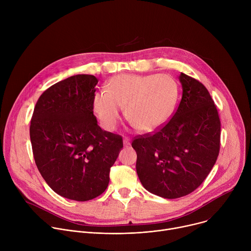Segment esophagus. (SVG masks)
<instances>
[{
  "instance_id": "esophagus-1",
  "label": "esophagus",
  "mask_w": 251,
  "mask_h": 251,
  "mask_svg": "<svg viewBox=\"0 0 251 251\" xmlns=\"http://www.w3.org/2000/svg\"><path fill=\"white\" fill-rule=\"evenodd\" d=\"M123 144H124V146H125V147H127V146H129V145H130V138H129V137H125V138H124V140H123Z\"/></svg>"
}]
</instances>
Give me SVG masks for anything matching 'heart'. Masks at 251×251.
<instances>
[{
	"label": "heart",
	"instance_id": "b5f03b06",
	"mask_svg": "<svg viewBox=\"0 0 251 251\" xmlns=\"http://www.w3.org/2000/svg\"><path fill=\"white\" fill-rule=\"evenodd\" d=\"M178 98L176 81L167 75H119L97 92L93 110L101 126L114 130L121 120L122 107L133 125L144 133L162 128L172 117Z\"/></svg>",
	"mask_w": 251,
	"mask_h": 251
}]
</instances>
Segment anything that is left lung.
<instances>
[{
	"label": "left lung",
	"mask_w": 251,
	"mask_h": 251,
	"mask_svg": "<svg viewBox=\"0 0 251 251\" xmlns=\"http://www.w3.org/2000/svg\"><path fill=\"white\" fill-rule=\"evenodd\" d=\"M182 99L173 117L159 130L138 135L132 147L136 170L147 191L165 199L197 190L217 162L221 120L205 86L181 74Z\"/></svg>",
	"instance_id": "8db88e82"
}]
</instances>
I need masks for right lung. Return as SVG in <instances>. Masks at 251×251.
I'll return each instance as SVG.
<instances>
[{
	"label": "right lung",
	"instance_id": "obj_1",
	"mask_svg": "<svg viewBox=\"0 0 251 251\" xmlns=\"http://www.w3.org/2000/svg\"><path fill=\"white\" fill-rule=\"evenodd\" d=\"M98 79L78 75L48 88L34 106L29 137L35 165L52 191L86 201L108 187L122 136L102 130L93 114Z\"/></svg>",
	"mask_w": 251,
	"mask_h": 251
}]
</instances>
